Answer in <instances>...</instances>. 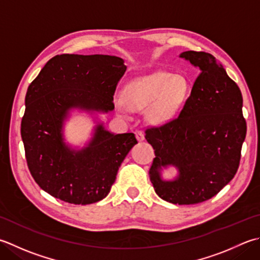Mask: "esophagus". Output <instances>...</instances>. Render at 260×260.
I'll list each match as a JSON object with an SVG mask.
<instances>
[{
	"label": "esophagus",
	"instance_id": "1",
	"mask_svg": "<svg viewBox=\"0 0 260 260\" xmlns=\"http://www.w3.org/2000/svg\"><path fill=\"white\" fill-rule=\"evenodd\" d=\"M135 135H136V139H137V141H143L144 140V134L142 133L141 131H136L135 132Z\"/></svg>",
	"mask_w": 260,
	"mask_h": 260
}]
</instances>
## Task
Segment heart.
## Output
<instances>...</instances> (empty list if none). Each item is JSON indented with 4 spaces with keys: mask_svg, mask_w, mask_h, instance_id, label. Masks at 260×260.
Returning a JSON list of instances; mask_svg holds the SVG:
<instances>
[{
    "mask_svg": "<svg viewBox=\"0 0 260 260\" xmlns=\"http://www.w3.org/2000/svg\"><path fill=\"white\" fill-rule=\"evenodd\" d=\"M186 92L184 80L166 72L140 76L126 85L124 99L116 100L118 109L133 110L149 107L147 114L153 121H165L176 113Z\"/></svg>",
    "mask_w": 260,
    "mask_h": 260,
    "instance_id": "b5f03b06",
    "label": "heart"
}]
</instances>
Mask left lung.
<instances>
[{"label":"left lung","instance_id":"obj_1","mask_svg":"<svg viewBox=\"0 0 260 260\" xmlns=\"http://www.w3.org/2000/svg\"><path fill=\"white\" fill-rule=\"evenodd\" d=\"M180 57L200 69L190 94L176 118L145 131L155 157L149 175L154 190L172 204L191 205L215 196L230 182L240 164L247 124L242 94L214 56L188 50ZM178 176L164 181L162 167Z\"/></svg>","mask_w":260,"mask_h":260}]
</instances>
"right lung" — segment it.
<instances>
[{"instance_id": "obj_1", "label": "right lung", "mask_w": 260, "mask_h": 260, "mask_svg": "<svg viewBox=\"0 0 260 260\" xmlns=\"http://www.w3.org/2000/svg\"><path fill=\"white\" fill-rule=\"evenodd\" d=\"M126 71L110 55L63 54L50 58L28 86L21 137L25 159L43 190L70 204L88 205L108 195L121 162L136 143L133 133L95 126L88 146L65 144L63 123L72 108L108 113Z\"/></svg>"}]
</instances>
